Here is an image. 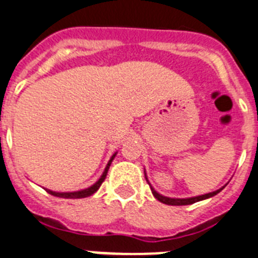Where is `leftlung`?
Here are the masks:
<instances>
[{"label": "left lung", "mask_w": 258, "mask_h": 258, "mask_svg": "<svg viewBox=\"0 0 258 258\" xmlns=\"http://www.w3.org/2000/svg\"><path fill=\"white\" fill-rule=\"evenodd\" d=\"M152 188V187H150ZM221 191L220 190H216L214 192H210V194H206V195H201V197H195V198H188V199H171V198H166L162 197V195H159L157 191H154L152 188V192L153 195L155 197V199H158L161 203H165V204H169V206H187V204H192V203H197L199 201H203V199H207V198L214 197L216 194H219Z\"/></svg>", "instance_id": "8db88e82"}]
</instances>
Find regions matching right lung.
<instances>
[{
	"label": "right lung",
	"instance_id": "1",
	"mask_svg": "<svg viewBox=\"0 0 258 258\" xmlns=\"http://www.w3.org/2000/svg\"><path fill=\"white\" fill-rule=\"evenodd\" d=\"M114 155H116V154H113V157L110 158V161H109V162H108V165H106V167H105V170H104L101 178H100V179L97 180V182H96L95 184H93V186L89 187V188H86V190H82V191H78V192H54V191H50V190H47V192L51 194V195H54V197L66 198V199H80V198L91 197L92 194H95L96 191L99 190L100 186H101V183H103L104 180H105L106 174H108V169H109L110 163H112V161H113Z\"/></svg>",
	"mask_w": 258,
	"mask_h": 258
}]
</instances>
